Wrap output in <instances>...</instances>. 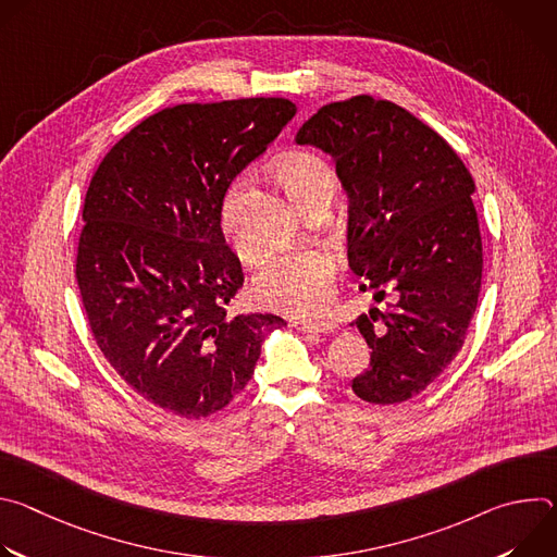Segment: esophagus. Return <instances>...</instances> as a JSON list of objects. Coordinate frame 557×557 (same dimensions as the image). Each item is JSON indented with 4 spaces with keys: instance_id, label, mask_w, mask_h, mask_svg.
I'll use <instances>...</instances> for the list:
<instances>
[{
    "instance_id": "34e87169",
    "label": "esophagus",
    "mask_w": 557,
    "mask_h": 557,
    "mask_svg": "<svg viewBox=\"0 0 557 557\" xmlns=\"http://www.w3.org/2000/svg\"><path fill=\"white\" fill-rule=\"evenodd\" d=\"M288 326H290V329H299V331H304V333H335V331H337V324H333V322L297 320V317H293V320H288Z\"/></svg>"
}]
</instances>
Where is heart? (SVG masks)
<instances>
[{
  "mask_svg": "<svg viewBox=\"0 0 557 557\" xmlns=\"http://www.w3.org/2000/svg\"><path fill=\"white\" fill-rule=\"evenodd\" d=\"M273 174L290 200L301 209L326 207L337 191L335 170L322 156L293 151L273 165ZM240 185H233L222 205V228L243 258H251L249 245L235 224V200ZM335 260L322 249H297L269 258L251 282V295L258 306L286 314L320 312L333 293Z\"/></svg>",
  "mask_w": 557,
  "mask_h": 557,
  "instance_id": "obj_1",
  "label": "heart"
}]
</instances>
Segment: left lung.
<instances>
[{"label":"left lung","instance_id":"obj_1","mask_svg":"<svg viewBox=\"0 0 557 557\" xmlns=\"http://www.w3.org/2000/svg\"><path fill=\"white\" fill-rule=\"evenodd\" d=\"M295 143L333 156L348 194V264L376 301L389 297L350 324L372 348L352 392L376 406L404 404L451 363L479 304L473 178L432 127L368 95L320 108Z\"/></svg>","mask_w":557,"mask_h":557}]
</instances>
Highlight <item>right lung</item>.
Instances as JSON below:
<instances>
[{
    "mask_svg": "<svg viewBox=\"0 0 557 557\" xmlns=\"http://www.w3.org/2000/svg\"><path fill=\"white\" fill-rule=\"evenodd\" d=\"M297 108L286 99L183 103L147 116L97 168L76 282L97 346L143 399L185 419L226 408L251 381L271 312L228 317L243 288L220 226L228 185Z\"/></svg>",
    "mask_w": 557,
    "mask_h": 557,
    "instance_id": "add662e5",
    "label": "right lung"
}]
</instances>
